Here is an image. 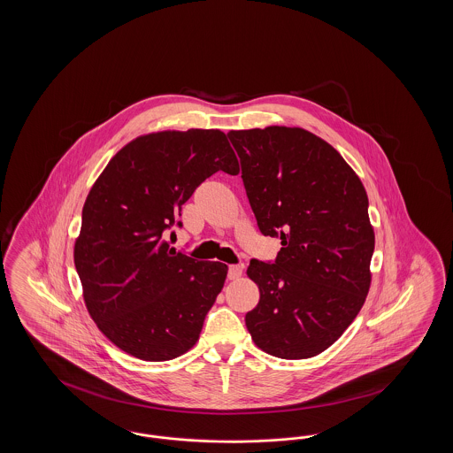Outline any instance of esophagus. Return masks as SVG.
<instances>
[{
  "label": "esophagus",
  "mask_w": 453,
  "mask_h": 453,
  "mask_svg": "<svg viewBox=\"0 0 453 453\" xmlns=\"http://www.w3.org/2000/svg\"><path fill=\"white\" fill-rule=\"evenodd\" d=\"M242 270H244L242 265H231L229 270H227V279L229 280H237L242 275Z\"/></svg>",
  "instance_id": "34e87169"
}]
</instances>
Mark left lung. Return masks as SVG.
I'll return each instance as SVG.
<instances>
[{"instance_id": "left-lung-1", "label": "left lung", "mask_w": 453, "mask_h": 453, "mask_svg": "<svg viewBox=\"0 0 453 453\" xmlns=\"http://www.w3.org/2000/svg\"><path fill=\"white\" fill-rule=\"evenodd\" d=\"M227 137L261 234L281 239L273 263L250 261L259 302L246 327L268 355L316 357L353 323L370 288L375 236L365 188L342 154L307 130Z\"/></svg>"}]
</instances>
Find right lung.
I'll return each mask as SVG.
<instances>
[{
	"label": "right lung",
	"instance_id": "right-lung-1",
	"mask_svg": "<svg viewBox=\"0 0 453 453\" xmlns=\"http://www.w3.org/2000/svg\"><path fill=\"white\" fill-rule=\"evenodd\" d=\"M217 172L239 173L224 132H156L117 152L88 194L74 244L88 312L135 358L187 353L224 287V263L196 261L163 237L181 226V205Z\"/></svg>",
	"mask_w": 453,
	"mask_h": 453
}]
</instances>
